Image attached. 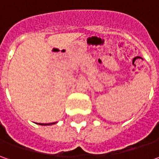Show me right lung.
Instances as JSON below:
<instances>
[{"mask_svg":"<svg viewBox=\"0 0 159 159\" xmlns=\"http://www.w3.org/2000/svg\"><path fill=\"white\" fill-rule=\"evenodd\" d=\"M53 124H55V122H54V123H49V124H41V123H39V125H53Z\"/></svg>","mask_w":159,"mask_h":159,"instance_id":"add662e5","label":"right lung"}]
</instances>
